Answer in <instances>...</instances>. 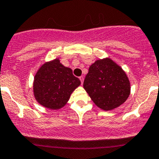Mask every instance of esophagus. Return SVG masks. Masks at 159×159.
I'll return each mask as SVG.
<instances>
[{
	"mask_svg": "<svg viewBox=\"0 0 159 159\" xmlns=\"http://www.w3.org/2000/svg\"><path fill=\"white\" fill-rule=\"evenodd\" d=\"M79 79H80V81H81V84H83V82H84V77H83V76L79 77Z\"/></svg>",
	"mask_w": 159,
	"mask_h": 159,
	"instance_id": "1",
	"label": "esophagus"
}]
</instances>
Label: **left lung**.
<instances>
[{
	"mask_svg": "<svg viewBox=\"0 0 159 159\" xmlns=\"http://www.w3.org/2000/svg\"><path fill=\"white\" fill-rule=\"evenodd\" d=\"M83 86L93 103L107 111L123 104L131 88L126 72L110 58L97 60L90 66Z\"/></svg>",
	"mask_w": 159,
	"mask_h": 159,
	"instance_id": "8db88e82",
	"label": "left lung"
}]
</instances>
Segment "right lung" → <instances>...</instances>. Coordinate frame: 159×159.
Masks as SVG:
<instances>
[{
	"label": "right lung",
	"mask_w": 159,
	"mask_h": 159,
	"mask_svg": "<svg viewBox=\"0 0 159 159\" xmlns=\"http://www.w3.org/2000/svg\"><path fill=\"white\" fill-rule=\"evenodd\" d=\"M81 84L72 70L58 58L46 61L36 73L33 81L35 99L40 105L58 110L66 104L73 91Z\"/></svg>",
	"instance_id": "add662e5"
}]
</instances>
